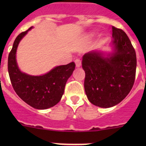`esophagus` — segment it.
Masks as SVG:
<instances>
[{"mask_svg":"<svg viewBox=\"0 0 146 146\" xmlns=\"http://www.w3.org/2000/svg\"><path fill=\"white\" fill-rule=\"evenodd\" d=\"M74 63H75L76 67H77V68H79V67L81 66V60H80V59H76V60H74Z\"/></svg>","mask_w":146,"mask_h":146,"instance_id":"esophagus-1","label":"esophagus"}]
</instances>
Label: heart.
<instances>
[{
  "instance_id": "heart-1",
  "label": "heart",
  "mask_w": 146,
  "mask_h": 146,
  "mask_svg": "<svg viewBox=\"0 0 146 146\" xmlns=\"http://www.w3.org/2000/svg\"><path fill=\"white\" fill-rule=\"evenodd\" d=\"M92 36H93L92 34H88V35H87V36H86V39H87V40L90 39V38H91V37H92Z\"/></svg>"
}]
</instances>
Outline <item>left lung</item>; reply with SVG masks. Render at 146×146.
<instances>
[{
  "instance_id": "left-lung-1",
  "label": "left lung",
  "mask_w": 146,
  "mask_h": 146,
  "mask_svg": "<svg viewBox=\"0 0 146 146\" xmlns=\"http://www.w3.org/2000/svg\"><path fill=\"white\" fill-rule=\"evenodd\" d=\"M111 51L92 50L82 56L84 88L91 104L109 108L121 102L134 85L136 53L123 31L113 27Z\"/></svg>"
}]
</instances>
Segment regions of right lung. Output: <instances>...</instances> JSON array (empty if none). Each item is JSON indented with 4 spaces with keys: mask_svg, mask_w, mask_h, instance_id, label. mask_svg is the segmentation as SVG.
Here are the masks:
<instances>
[{
    "mask_svg": "<svg viewBox=\"0 0 146 146\" xmlns=\"http://www.w3.org/2000/svg\"><path fill=\"white\" fill-rule=\"evenodd\" d=\"M33 28L18 35L8 58V71L14 90L19 97L35 109L46 110L55 106L64 94L66 83L75 69L74 62L57 66L42 75H31L22 72L17 61V50L20 41Z\"/></svg>",
    "mask_w": 146,
    "mask_h": 146,
    "instance_id": "1",
    "label": "right lung"
}]
</instances>
